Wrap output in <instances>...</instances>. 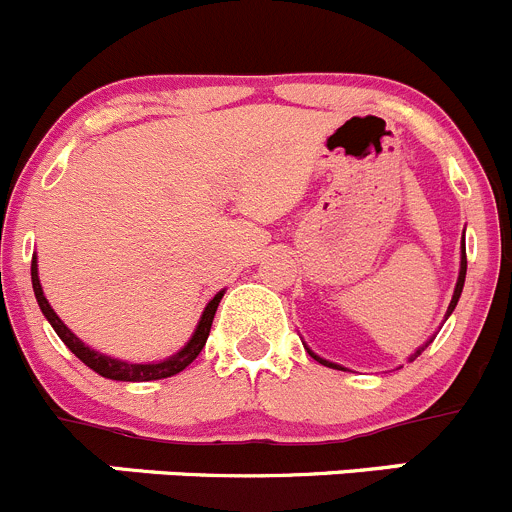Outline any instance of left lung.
<instances>
[{
  "label": "left lung",
  "instance_id": "left-lung-1",
  "mask_svg": "<svg viewBox=\"0 0 512 512\" xmlns=\"http://www.w3.org/2000/svg\"><path fill=\"white\" fill-rule=\"evenodd\" d=\"M465 270H468V257H465V245H463V260H460V275H458V285H455V292H453V300H450V307H448V315H450V312H453V310H455V305H458V300H460V292H463V285H465ZM430 342H433V340H430ZM430 342H425V345H423V347H420V350H418V352H415V355H413V360H415V357H418V355H420V352H423V350H425V347H428V345H430ZM310 355H312V357H315V360H317V362H322V365H327V367H335V370H345V367L335 365V362H327V360H322V357H317V355H315V352H310Z\"/></svg>",
  "mask_w": 512,
  "mask_h": 512
}]
</instances>
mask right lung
<instances>
[{
	"instance_id": "1",
	"label": "right lung",
	"mask_w": 512,
	"mask_h": 512,
	"mask_svg": "<svg viewBox=\"0 0 512 512\" xmlns=\"http://www.w3.org/2000/svg\"><path fill=\"white\" fill-rule=\"evenodd\" d=\"M32 287H34V297H37V302H39V310L44 312V317H47L49 325L54 327V332L59 335V340H62L64 345H67L69 350H72L74 355H77L79 360L89 367V370H94L97 375H102V377H109V380H122V382L162 380V377H172V375H177V372L185 370V367L190 365L197 355H200L202 347H205L207 335H210L212 320H215L217 305H220L222 295H225V292H217V295L212 297L210 305H207L205 312H202V320H200V325H197L192 340L187 342V345L182 347L177 355L167 357V360H162V362H147V365H137V362H122V360H114V357L99 355V352L89 350V347L84 345V342L79 340V337L74 335V332L69 330L62 320H59L57 312L49 307L47 297H44L42 285H39L37 257L32 260Z\"/></svg>"
}]
</instances>
